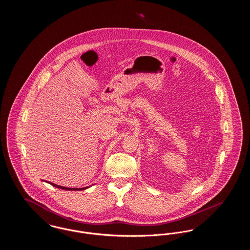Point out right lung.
<instances>
[{
	"mask_svg": "<svg viewBox=\"0 0 250 250\" xmlns=\"http://www.w3.org/2000/svg\"><path fill=\"white\" fill-rule=\"evenodd\" d=\"M51 186H53V187H55V188H60V189H64V190H83V189H85V188H63V187H61V186H58V185H55V184H53V183H49Z\"/></svg>",
	"mask_w": 250,
	"mask_h": 250,
	"instance_id": "1",
	"label": "right lung"
}]
</instances>
